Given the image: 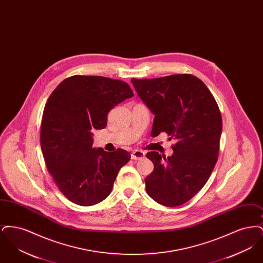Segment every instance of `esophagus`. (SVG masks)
I'll return each instance as SVG.
<instances>
[{"mask_svg": "<svg viewBox=\"0 0 263 263\" xmlns=\"http://www.w3.org/2000/svg\"><path fill=\"white\" fill-rule=\"evenodd\" d=\"M145 158V153L143 151L135 150L131 154L132 160H142Z\"/></svg>", "mask_w": 263, "mask_h": 263, "instance_id": "esophagus-1", "label": "esophagus"}]
</instances>
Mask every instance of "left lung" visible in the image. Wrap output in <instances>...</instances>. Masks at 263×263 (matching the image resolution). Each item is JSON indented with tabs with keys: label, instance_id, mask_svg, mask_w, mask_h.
Segmentation results:
<instances>
[{
	"label": "left lung",
	"instance_id": "left-lung-1",
	"mask_svg": "<svg viewBox=\"0 0 263 263\" xmlns=\"http://www.w3.org/2000/svg\"><path fill=\"white\" fill-rule=\"evenodd\" d=\"M131 82L155 114L151 136L165 132L176 140L171 157L147 154L154 163L145 178L147 193L163 206L182 205L205 185L217 163L222 133L219 106L205 84L190 74Z\"/></svg>",
	"mask_w": 263,
	"mask_h": 263
}]
</instances>
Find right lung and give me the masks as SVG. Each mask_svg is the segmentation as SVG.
Instances as JSON below:
<instances>
[{
  "instance_id": "add662e5",
  "label": "right lung",
  "mask_w": 263,
  "mask_h": 263,
  "mask_svg": "<svg viewBox=\"0 0 263 263\" xmlns=\"http://www.w3.org/2000/svg\"><path fill=\"white\" fill-rule=\"evenodd\" d=\"M133 96L125 82L101 76H72L51 93L41 122V150L56 185L73 203L104 200L129 162L127 151L92 148V131L105 128L110 109Z\"/></svg>"
}]
</instances>
